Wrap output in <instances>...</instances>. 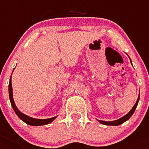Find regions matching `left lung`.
Instances as JSON below:
<instances>
[{
    "instance_id": "obj_1",
    "label": "left lung",
    "mask_w": 149,
    "mask_h": 149,
    "mask_svg": "<svg viewBox=\"0 0 149 149\" xmlns=\"http://www.w3.org/2000/svg\"><path fill=\"white\" fill-rule=\"evenodd\" d=\"M139 96L138 100H137L136 103H135V104L134 105V107H132V110L130 111L129 113H127V114H126L125 116H124L123 118H120V119H118V120H113V121H104V120H100V122L101 123V124H103V125H115L116 126V125H121V124L125 122L126 120H128V119L132 117V114L134 113V111H135V109H136V107L137 105H138V104H139Z\"/></svg>"
}]
</instances>
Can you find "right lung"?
I'll use <instances>...</instances> for the list:
<instances>
[{"instance_id": "right-lung-1", "label": "right lung", "mask_w": 149, "mask_h": 149, "mask_svg": "<svg viewBox=\"0 0 149 149\" xmlns=\"http://www.w3.org/2000/svg\"><path fill=\"white\" fill-rule=\"evenodd\" d=\"M11 78V77H10ZM8 91H9V97H10V104L12 105V107L14 109V111L16 113L18 118L22 120L24 122H25L26 124L29 125H32V126H40V125H48L51 123L52 120H55V118L56 117H54V118H49V119H35V118H30L29 116L25 115L24 113H22V112H20L18 111V109L17 108V107L15 106V102H14V100H13V95H12V85H11V79H10V83H9V86H8Z\"/></svg>"}]
</instances>
